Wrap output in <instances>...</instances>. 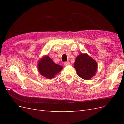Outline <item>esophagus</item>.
<instances>
[{"label":"esophagus","instance_id":"1","mask_svg":"<svg viewBox=\"0 0 124 124\" xmlns=\"http://www.w3.org/2000/svg\"><path fill=\"white\" fill-rule=\"evenodd\" d=\"M63 64H64V65H65V66H66L69 65L70 64V62H64V63H63Z\"/></svg>","mask_w":124,"mask_h":124}]
</instances>
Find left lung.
<instances>
[{
    "instance_id": "obj_1",
    "label": "left lung",
    "mask_w": 124,
    "mask_h": 124,
    "mask_svg": "<svg viewBox=\"0 0 124 124\" xmlns=\"http://www.w3.org/2000/svg\"><path fill=\"white\" fill-rule=\"evenodd\" d=\"M74 67L78 76L88 80L95 76L98 65L95 60L87 53H81L76 58Z\"/></svg>"
}]
</instances>
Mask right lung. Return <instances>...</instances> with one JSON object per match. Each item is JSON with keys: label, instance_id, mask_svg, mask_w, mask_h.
Instances as JSON below:
<instances>
[{"label": "right lung", "instance_id": "right-lung-1", "mask_svg": "<svg viewBox=\"0 0 124 124\" xmlns=\"http://www.w3.org/2000/svg\"><path fill=\"white\" fill-rule=\"evenodd\" d=\"M37 67L39 73L48 79L54 78L63 69L62 66L55 63L47 55L43 56L39 60Z\"/></svg>", "mask_w": 124, "mask_h": 124}]
</instances>
